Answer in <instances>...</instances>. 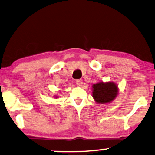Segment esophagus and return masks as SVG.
<instances>
[{
    "label": "esophagus",
    "mask_w": 155,
    "mask_h": 155,
    "mask_svg": "<svg viewBox=\"0 0 155 155\" xmlns=\"http://www.w3.org/2000/svg\"><path fill=\"white\" fill-rule=\"evenodd\" d=\"M76 84L78 86H81L82 84H83V81L81 79H78L76 81Z\"/></svg>",
    "instance_id": "obj_1"
}]
</instances>
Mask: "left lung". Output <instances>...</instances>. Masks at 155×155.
<instances>
[{"label":"left lung","instance_id":"1","mask_svg":"<svg viewBox=\"0 0 155 155\" xmlns=\"http://www.w3.org/2000/svg\"><path fill=\"white\" fill-rule=\"evenodd\" d=\"M92 96L98 104H106L113 101L118 94V88L114 82H98L93 85Z\"/></svg>","mask_w":155,"mask_h":155}]
</instances>
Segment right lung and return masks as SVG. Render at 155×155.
Returning <instances> with one entry per match:
<instances>
[{
    "instance_id": "right-lung-1",
    "label": "right lung",
    "mask_w": 155,
    "mask_h": 155,
    "mask_svg": "<svg viewBox=\"0 0 155 155\" xmlns=\"http://www.w3.org/2000/svg\"><path fill=\"white\" fill-rule=\"evenodd\" d=\"M55 97V98H58V96H54Z\"/></svg>"
}]
</instances>
